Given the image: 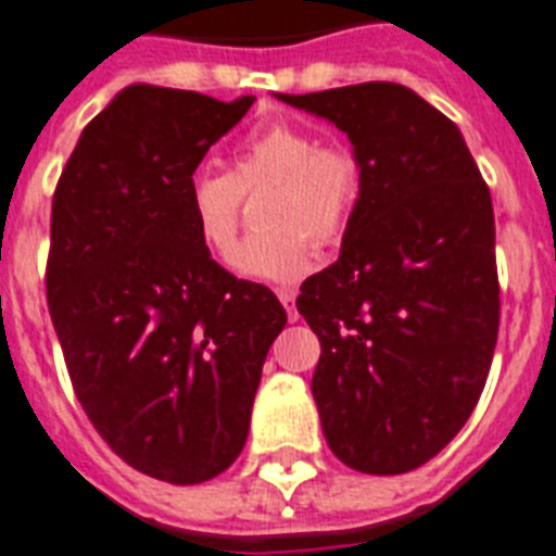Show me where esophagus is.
I'll return each instance as SVG.
<instances>
[{"label": "esophagus", "instance_id": "obj_1", "mask_svg": "<svg viewBox=\"0 0 556 556\" xmlns=\"http://www.w3.org/2000/svg\"><path fill=\"white\" fill-rule=\"evenodd\" d=\"M295 295H299V292H295V290H278V299H281V304H283V309H287V318H290V321H299V309H295Z\"/></svg>", "mask_w": 556, "mask_h": 556}]
</instances>
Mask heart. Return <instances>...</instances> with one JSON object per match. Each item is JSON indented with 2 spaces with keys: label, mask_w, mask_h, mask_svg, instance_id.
Wrapping results in <instances>:
<instances>
[{
  "label": "heart",
  "mask_w": 556,
  "mask_h": 556,
  "mask_svg": "<svg viewBox=\"0 0 556 556\" xmlns=\"http://www.w3.org/2000/svg\"><path fill=\"white\" fill-rule=\"evenodd\" d=\"M261 189H269L261 206L266 232L243 241L232 266L250 281L292 283L313 266L306 237L327 247L348 232L362 194V166L353 152L324 146L295 123L255 128L235 149L229 175L198 168L186 184V215L208 255H232L241 194Z\"/></svg>",
  "instance_id": "obj_1"
}]
</instances>
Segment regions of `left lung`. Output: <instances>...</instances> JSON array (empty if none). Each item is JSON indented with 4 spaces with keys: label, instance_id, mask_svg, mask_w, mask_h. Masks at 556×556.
<instances>
[{
    "label": "left lung",
    "instance_id": "1",
    "mask_svg": "<svg viewBox=\"0 0 556 556\" xmlns=\"http://www.w3.org/2000/svg\"><path fill=\"white\" fill-rule=\"evenodd\" d=\"M344 131L362 194L339 261L301 283L321 341L324 439L362 473H407L462 430L500 330L494 206L465 137L410 88L275 94Z\"/></svg>",
    "mask_w": 556,
    "mask_h": 556
}]
</instances>
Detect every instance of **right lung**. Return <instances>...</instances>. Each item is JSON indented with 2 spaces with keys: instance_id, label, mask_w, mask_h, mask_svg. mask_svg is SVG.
<instances>
[{
  "instance_id": "obj_1",
  "label": "right lung",
  "mask_w": 556,
  "mask_h": 556,
  "mask_svg": "<svg viewBox=\"0 0 556 556\" xmlns=\"http://www.w3.org/2000/svg\"><path fill=\"white\" fill-rule=\"evenodd\" d=\"M252 102L123 88L53 192L46 287L74 393L119 459L172 485L238 459L287 324L273 292L212 261L186 215L189 177Z\"/></svg>"
}]
</instances>
